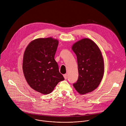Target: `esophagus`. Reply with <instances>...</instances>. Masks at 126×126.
<instances>
[{
	"label": "esophagus",
	"mask_w": 126,
	"mask_h": 126,
	"mask_svg": "<svg viewBox=\"0 0 126 126\" xmlns=\"http://www.w3.org/2000/svg\"><path fill=\"white\" fill-rule=\"evenodd\" d=\"M63 77H64V79H67V75L66 74H64V75H63Z\"/></svg>",
	"instance_id": "obj_1"
}]
</instances>
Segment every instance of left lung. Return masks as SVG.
I'll return each instance as SVG.
<instances>
[{"instance_id":"left-lung-1","label":"left lung","mask_w":126,"mask_h":126,"mask_svg":"<svg viewBox=\"0 0 126 126\" xmlns=\"http://www.w3.org/2000/svg\"><path fill=\"white\" fill-rule=\"evenodd\" d=\"M77 57L79 77L74 88L81 94L95 89L104 74V61L98 46L90 39H83L73 45Z\"/></svg>"}]
</instances>
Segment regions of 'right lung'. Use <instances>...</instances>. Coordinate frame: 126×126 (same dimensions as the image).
Returning a JSON list of instances; mask_svg holds the SVG:
<instances>
[{"instance_id": "add662e5", "label": "right lung", "mask_w": 126, "mask_h": 126, "mask_svg": "<svg viewBox=\"0 0 126 126\" xmlns=\"http://www.w3.org/2000/svg\"><path fill=\"white\" fill-rule=\"evenodd\" d=\"M58 41L52 38H39L27 47L23 57V70L29 85L43 94H48L64 79L54 59Z\"/></svg>"}]
</instances>
